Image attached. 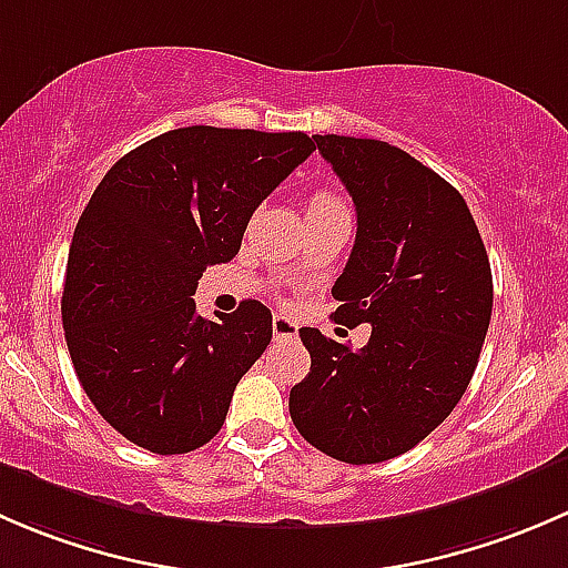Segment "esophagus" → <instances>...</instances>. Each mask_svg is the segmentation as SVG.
Segmentation results:
<instances>
[{"label":"esophagus","instance_id":"34e87169","mask_svg":"<svg viewBox=\"0 0 568 568\" xmlns=\"http://www.w3.org/2000/svg\"><path fill=\"white\" fill-rule=\"evenodd\" d=\"M272 332L274 341H296V337H300V326H296L288 316H274Z\"/></svg>","mask_w":568,"mask_h":568}]
</instances>
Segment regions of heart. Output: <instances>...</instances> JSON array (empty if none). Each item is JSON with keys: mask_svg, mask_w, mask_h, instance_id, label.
<instances>
[{"mask_svg": "<svg viewBox=\"0 0 568 568\" xmlns=\"http://www.w3.org/2000/svg\"><path fill=\"white\" fill-rule=\"evenodd\" d=\"M337 209H343L341 197H337L332 189L318 186V189H313L311 197H307L305 211H307V216H313V214H324V211H337Z\"/></svg>", "mask_w": 568, "mask_h": 568, "instance_id": "1", "label": "heart"}]
</instances>
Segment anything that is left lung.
<instances>
[{
  "label": "left lung",
  "mask_w": 568,
  "mask_h": 568,
  "mask_svg": "<svg viewBox=\"0 0 568 568\" xmlns=\"http://www.w3.org/2000/svg\"><path fill=\"white\" fill-rule=\"evenodd\" d=\"M357 209L332 285L335 321L371 324L359 352L302 326L311 374L291 387L296 432L346 464L395 459L454 412L491 318V268L467 203L445 178L379 140L313 134Z\"/></svg>",
  "instance_id": "8db88e82"
}]
</instances>
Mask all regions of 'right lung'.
<instances>
[{
    "instance_id": "add662e5",
    "label": "right lung",
    "mask_w": 568,
    "mask_h": 568,
    "mask_svg": "<svg viewBox=\"0 0 568 568\" xmlns=\"http://www.w3.org/2000/svg\"><path fill=\"white\" fill-rule=\"evenodd\" d=\"M316 142L302 131L189 125L134 148L79 216L62 326L79 385L129 443L159 456L216 437L239 379L272 341V313L197 316L205 266L242 247L252 211Z\"/></svg>"
}]
</instances>
